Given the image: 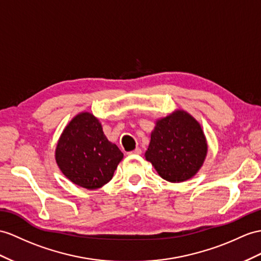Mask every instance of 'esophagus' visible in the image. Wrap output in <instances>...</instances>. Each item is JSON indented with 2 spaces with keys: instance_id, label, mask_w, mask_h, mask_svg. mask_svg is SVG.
Listing matches in <instances>:
<instances>
[{
  "instance_id": "34e87169",
  "label": "esophagus",
  "mask_w": 261,
  "mask_h": 261,
  "mask_svg": "<svg viewBox=\"0 0 261 261\" xmlns=\"http://www.w3.org/2000/svg\"><path fill=\"white\" fill-rule=\"evenodd\" d=\"M142 154V149L141 148H135L133 151H129L128 155H141Z\"/></svg>"
}]
</instances>
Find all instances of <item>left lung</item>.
Instances as JSON below:
<instances>
[{
	"label": "left lung",
	"mask_w": 261,
	"mask_h": 261,
	"mask_svg": "<svg viewBox=\"0 0 261 261\" xmlns=\"http://www.w3.org/2000/svg\"><path fill=\"white\" fill-rule=\"evenodd\" d=\"M207 139L200 124L184 110H176L156 120L145 158L163 179L188 180L206 160Z\"/></svg>",
	"instance_id": "left-lung-1"
}]
</instances>
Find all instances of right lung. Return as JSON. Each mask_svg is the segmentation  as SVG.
Instances as JSON below:
<instances>
[{
    "instance_id": "1",
    "label": "right lung",
    "mask_w": 261,
    "mask_h": 261,
    "mask_svg": "<svg viewBox=\"0 0 261 261\" xmlns=\"http://www.w3.org/2000/svg\"><path fill=\"white\" fill-rule=\"evenodd\" d=\"M124 154L105 136L98 118L82 112L72 118L61 134L55 161L66 178L86 189L109 182Z\"/></svg>"
}]
</instances>
